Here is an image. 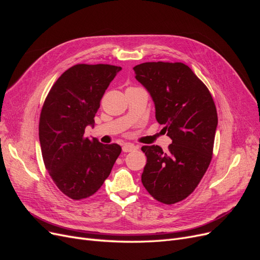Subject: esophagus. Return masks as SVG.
Here are the masks:
<instances>
[{"mask_svg":"<svg viewBox=\"0 0 260 260\" xmlns=\"http://www.w3.org/2000/svg\"><path fill=\"white\" fill-rule=\"evenodd\" d=\"M138 147L135 145V144H132V143H125V144H123V146H122V151L124 152V153H129V152H133V151H136Z\"/></svg>","mask_w":260,"mask_h":260,"instance_id":"obj_1","label":"esophagus"}]
</instances>
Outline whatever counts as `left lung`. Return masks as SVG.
<instances>
[{"label":"left lung","instance_id":"1","mask_svg":"<svg viewBox=\"0 0 260 260\" xmlns=\"http://www.w3.org/2000/svg\"><path fill=\"white\" fill-rule=\"evenodd\" d=\"M151 94L156 120L172 140L168 151L144 145L142 183L156 201H183L201 182L212 158L217 109L207 86L183 62L149 61L133 67Z\"/></svg>","mask_w":260,"mask_h":260}]
</instances>
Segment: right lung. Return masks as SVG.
I'll return each instance as SVG.
<instances>
[{
	"instance_id": "1",
	"label": "right lung",
	"mask_w": 260,
	"mask_h": 260,
	"mask_svg": "<svg viewBox=\"0 0 260 260\" xmlns=\"http://www.w3.org/2000/svg\"><path fill=\"white\" fill-rule=\"evenodd\" d=\"M121 67L78 64L51 88L39 121V139L46 170L62 194L79 201L103 185L121 147L84 137L94 124L105 90Z\"/></svg>"
}]
</instances>
